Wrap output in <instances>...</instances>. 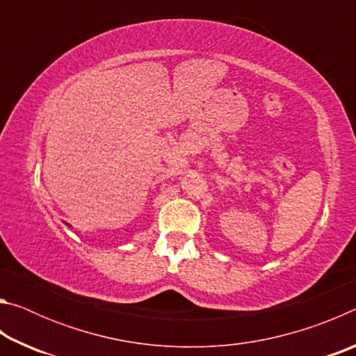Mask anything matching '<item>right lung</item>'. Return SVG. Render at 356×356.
<instances>
[{
  "label": "right lung",
  "instance_id": "obj_1",
  "mask_svg": "<svg viewBox=\"0 0 356 356\" xmlns=\"http://www.w3.org/2000/svg\"><path fill=\"white\" fill-rule=\"evenodd\" d=\"M65 225H67V226H70V225H69V222H65Z\"/></svg>",
  "mask_w": 356,
  "mask_h": 356
}]
</instances>
